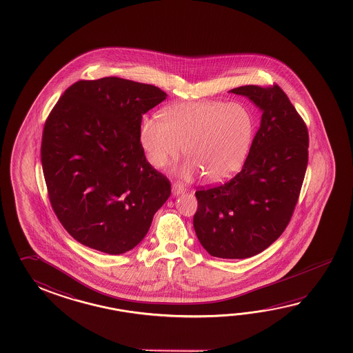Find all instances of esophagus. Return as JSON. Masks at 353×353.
<instances>
[{
  "mask_svg": "<svg viewBox=\"0 0 353 353\" xmlns=\"http://www.w3.org/2000/svg\"><path fill=\"white\" fill-rule=\"evenodd\" d=\"M172 192L174 196L185 192V187L182 186L179 182H174L172 185Z\"/></svg>",
  "mask_w": 353,
  "mask_h": 353,
  "instance_id": "34e87169",
  "label": "esophagus"
}]
</instances>
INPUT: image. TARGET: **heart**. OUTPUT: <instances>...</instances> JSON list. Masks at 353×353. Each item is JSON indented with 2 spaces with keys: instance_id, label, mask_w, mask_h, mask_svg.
Listing matches in <instances>:
<instances>
[{
  "instance_id": "heart-1",
  "label": "heart",
  "mask_w": 353,
  "mask_h": 353,
  "mask_svg": "<svg viewBox=\"0 0 353 353\" xmlns=\"http://www.w3.org/2000/svg\"><path fill=\"white\" fill-rule=\"evenodd\" d=\"M254 122L250 110L239 102L185 101L167 107L162 119L145 117L141 146L154 168L177 160L185 146L188 160L180 174L191 179L202 173L221 182L239 172L252 145Z\"/></svg>"
}]
</instances>
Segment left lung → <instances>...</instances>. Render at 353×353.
Returning <instances> with one entry per match:
<instances>
[{"label": "left lung", "instance_id": "8db88e82", "mask_svg": "<svg viewBox=\"0 0 353 353\" xmlns=\"http://www.w3.org/2000/svg\"><path fill=\"white\" fill-rule=\"evenodd\" d=\"M230 92L260 108V128L240 172L223 185L196 191L193 227L211 256L237 260L266 250L290 223L306 173L308 131L277 85Z\"/></svg>", "mask_w": 353, "mask_h": 353}]
</instances>
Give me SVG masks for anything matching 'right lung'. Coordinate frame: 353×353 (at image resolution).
<instances>
[{
	"label": "right lung",
	"mask_w": 353,
	"mask_h": 353,
	"mask_svg": "<svg viewBox=\"0 0 353 353\" xmlns=\"http://www.w3.org/2000/svg\"><path fill=\"white\" fill-rule=\"evenodd\" d=\"M159 87L103 77L77 81L48 114L41 162L51 206L82 245L110 254L137 246L171 183L146 160L142 114L166 100Z\"/></svg>",
	"instance_id": "right-lung-1"
}]
</instances>
